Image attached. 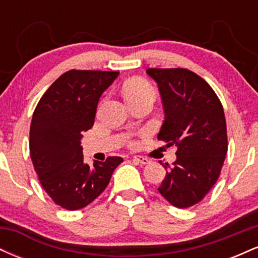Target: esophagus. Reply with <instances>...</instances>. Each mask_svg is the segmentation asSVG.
<instances>
[{
    "mask_svg": "<svg viewBox=\"0 0 258 258\" xmlns=\"http://www.w3.org/2000/svg\"><path fill=\"white\" fill-rule=\"evenodd\" d=\"M133 160H135L136 162H138V164H141V165H148L150 162L149 159L146 158V156H142V155L133 156Z\"/></svg>",
    "mask_w": 258,
    "mask_h": 258,
    "instance_id": "esophagus-1",
    "label": "esophagus"
}]
</instances>
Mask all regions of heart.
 Listing matches in <instances>:
<instances>
[{"instance_id":"b5f03b06","label":"heart","mask_w":258,"mask_h":258,"mask_svg":"<svg viewBox=\"0 0 258 258\" xmlns=\"http://www.w3.org/2000/svg\"><path fill=\"white\" fill-rule=\"evenodd\" d=\"M122 92L127 102L130 100H138L143 98H155V90L150 84L143 78H133L127 80L122 86ZM130 146H135V142H130Z\"/></svg>"}]
</instances>
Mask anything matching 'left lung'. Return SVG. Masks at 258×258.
<instances>
[{
    "mask_svg": "<svg viewBox=\"0 0 258 258\" xmlns=\"http://www.w3.org/2000/svg\"><path fill=\"white\" fill-rule=\"evenodd\" d=\"M148 75L158 82L165 121L158 135L167 147L177 148L172 166L159 191L168 203L186 209L200 203L221 174L228 150L223 106L203 78L184 68H150Z\"/></svg>",
    "mask_w": 258,
    "mask_h": 258,
    "instance_id": "8db88e82",
    "label": "left lung"
}]
</instances>
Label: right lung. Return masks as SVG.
Wrapping results in <instances>:
<instances>
[{
	"mask_svg": "<svg viewBox=\"0 0 258 258\" xmlns=\"http://www.w3.org/2000/svg\"><path fill=\"white\" fill-rule=\"evenodd\" d=\"M119 72L69 70L44 92L30 126V156L38 180L48 197L63 209L80 210L104 191L121 162L85 164L82 133L92 128L98 100Z\"/></svg>",
	"mask_w": 258,
	"mask_h": 258,
	"instance_id": "1",
	"label": "right lung"
}]
</instances>
